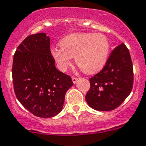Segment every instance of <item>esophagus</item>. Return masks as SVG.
<instances>
[{
	"mask_svg": "<svg viewBox=\"0 0 146 146\" xmlns=\"http://www.w3.org/2000/svg\"><path fill=\"white\" fill-rule=\"evenodd\" d=\"M72 80H73V83L75 84V83H76L77 80H78V78H77V77H75V76H73L72 77Z\"/></svg>",
	"mask_w": 146,
	"mask_h": 146,
	"instance_id": "esophagus-1",
	"label": "esophagus"
}]
</instances>
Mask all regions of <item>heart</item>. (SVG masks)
I'll return each mask as SVG.
<instances>
[{"label": "heart", "instance_id": "obj_1", "mask_svg": "<svg viewBox=\"0 0 146 146\" xmlns=\"http://www.w3.org/2000/svg\"><path fill=\"white\" fill-rule=\"evenodd\" d=\"M61 47H53L51 54L61 70L70 64L73 57L83 73L94 74L101 70L108 61L111 45L105 35L92 33L69 34L59 42Z\"/></svg>", "mask_w": 146, "mask_h": 146}]
</instances>
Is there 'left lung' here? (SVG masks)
<instances>
[{
	"instance_id": "8db88e82",
	"label": "left lung",
	"mask_w": 146,
	"mask_h": 146,
	"mask_svg": "<svg viewBox=\"0 0 146 146\" xmlns=\"http://www.w3.org/2000/svg\"><path fill=\"white\" fill-rule=\"evenodd\" d=\"M85 100L98 111H111L120 106L132 91L133 70L129 50L124 43L110 54L105 67L89 79Z\"/></svg>"
}]
</instances>
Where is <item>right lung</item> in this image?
<instances>
[{
	"label": "right lung",
	"mask_w": 146,
	"mask_h": 146,
	"mask_svg": "<svg viewBox=\"0 0 146 146\" xmlns=\"http://www.w3.org/2000/svg\"><path fill=\"white\" fill-rule=\"evenodd\" d=\"M15 96L26 110L40 118H52L62 110L71 77L57 70L46 33L27 36L13 56Z\"/></svg>",
	"instance_id": "right-lung-1"
}]
</instances>
